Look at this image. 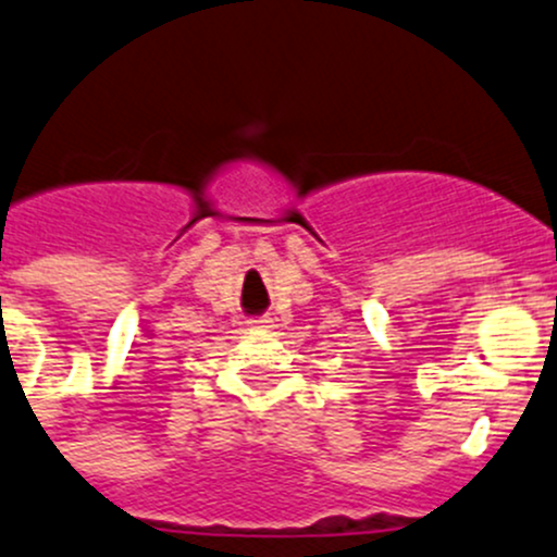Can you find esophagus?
<instances>
[{
    "mask_svg": "<svg viewBox=\"0 0 557 557\" xmlns=\"http://www.w3.org/2000/svg\"><path fill=\"white\" fill-rule=\"evenodd\" d=\"M247 324L252 329H268L271 326V319H265V315H257V319H249Z\"/></svg>",
    "mask_w": 557,
    "mask_h": 557,
    "instance_id": "34e87169",
    "label": "esophagus"
}]
</instances>
